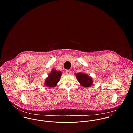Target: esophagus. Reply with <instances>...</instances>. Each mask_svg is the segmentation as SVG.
Listing matches in <instances>:
<instances>
[{
	"label": "esophagus",
	"instance_id": "1",
	"mask_svg": "<svg viewBox=\"0 0 133 133\" xmlns=\"http://www.w3.org/2000/svg\"><path fill=\"white\" fill-rule=\"evenodd\" d=\"M65 72H66V74H70L71 73V71L70 70H66V71H65Z\"/></svg>",
	"mask_w": 133,
	"mask_h": 133
}]
</instances>
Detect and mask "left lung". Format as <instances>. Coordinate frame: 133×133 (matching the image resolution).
<instances>
[{
	"mask_svg": "<svg viewBox=\"0 0 133 133\" xmlns=\"http://www.w3.org/2000/svg\"><path fill=\"white\" fill-rule=\"evenodd\" d=\"M78 81L81 85L84 88L90 87L93 84V79L92 77L83 72L75 74Z\"/></svg>",
	"mask_w": 133,
	"mask_h": 133,
	"instance_id": "left-lung-1",
	"label": "left lung"
}]
</instances>
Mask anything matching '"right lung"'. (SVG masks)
<instances>
[{"mask_svg": "<svg viewBox=\"0 0 133 133\" xmlns=\"http://www.w3.org/2000/svg\"><path fill=\"white\" fill-rule=\"evenodd\" d=\"M61 75V71L52 69L44 81V85L49 88L55 87L59 81Z\"/></svg>", "mask_w": 133, "mask_h": 133, "instance_id": "1", "label": "right lung"}]
</instances>
